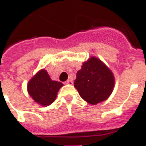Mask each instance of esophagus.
I'll list each match as a JSON object with an SVG mask.
<instances>
[{
    "label": "esophagus",
    "instance_id": "esophagus-1",
    "mask_svg": "<svg viewBox=\"0 0 146 146\" xmlns=\"http://www.w3.org/2000/svg\"><path fill=\"white\" fill-rule=\"evenodd\" d=\"M66 84H68V85H72L73 84V81L72 80H68L66 82Z\"/></svg>",
    "mask_w": 146,
    "mask_h": 146
}]
</instances>
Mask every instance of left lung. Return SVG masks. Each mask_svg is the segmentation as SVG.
Masks as SVG:
<instances>
[{"label": "left lung", "mask_w": 146, "mask_h": 146, "mask_svg": "<svg viewBox=\"0 0 146 146\" xmlns=\"http://www.w3.org/2000/svg\"><path fill=\"white\" fill-rule=\"evenodd\" d=\"M114 84L111 70L99 59L92 56L77 72L74 86L83 99L95 105L108 99Z\"/></svg>", "instance_id": "8db88e82"}]
</instances>
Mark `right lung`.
<instances>
[{"label":"right lung","mask_w":146,"mask_h":146,"mask_svg":"<svg viewBox=\"0 0 146 146\" xmlns=\"http://www.w3.org/2000/svg\"><path fill=\"white\" fill-rule=\"evenodd\" d=\"M62 86L61 82L52 80L47 71L42 69L30 80L27 91L35 102L46 107L55 101L57 92Z\"/></svg>","instance_id":"add662e5"}]
</instances>
